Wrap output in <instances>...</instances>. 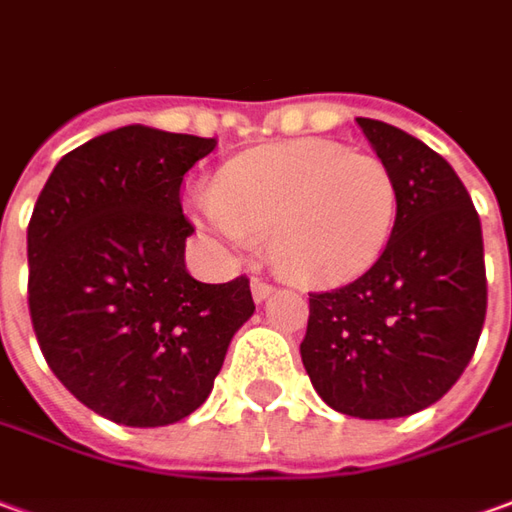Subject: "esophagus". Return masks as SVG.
Masks as SVG:
<instances>
[{
  "label": "esophagus",
  "mask_w": 512,
  "mask_h": 512,
  "mask_svg": "<svg viewBox=\"0 0 512 512\" xmlns=\"http://www.w3.org/2000/svg\"><path fill=\"white\" fill-rule=\"evenodd\" d=\"M271 291H274V285L268 280H263V277H255V280H252V296H255V302L268 299V293Z\"/></svg>",
  "instance_id": "1"
}]
</instances>
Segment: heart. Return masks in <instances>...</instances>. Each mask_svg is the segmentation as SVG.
Masks as SVG:
<instances>
[{"instance_id": "obj_1", "label": "heart", "mask_w": 512, "mask_h": 512, "mask_svg": "<svg viewBox=\"0 0 512 512\" xmlns=\"http://www.w3.org/2000/svg\"><path fill=\"white\" fill-rule=\"evenodd\" d=\"M196 210L232 246L271 238V255L291 277L346 280L391 244L399 185L380 157L330 141H293L227 166Z\"/></svg>"}]
</instances>
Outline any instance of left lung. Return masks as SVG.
I'll return each instance as SVG.
<instances>
[{
    "label": "left lung",
    "instance_id": "8db88e82",
    "mask_svg": "<svg viewBox=\"0 0 512 512\" xmlns=\"http://www.w3.org/2000/svg\"><path fill=\"white\" fill-rule=\"evenodd\" d=\"M357 124L396 177L399 216L374 266L310 293L299 352L338 413L402 418L435 405L477 349L488 307L482 227L438 152L385 121Z\"/></svg>",
    "mask_w": 512,
    "mask_h": 512
}]
</instances>
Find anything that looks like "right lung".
I'll return each instance as SVG.
<instances>
[{
  "instance_id": "add662e5",
  "label": "right lung",
  "mask_w": 512,
  "mask_h": 512,
  "mask_svg": "<svg viewBox=\"0 0 512 512\" xmlns=\"http://www.w3.org/2000/svg\"><path fill=\"white\" fill-rule=\"evenodd\" d=\"M213 149L141 124L105 132L57 163L32 210L38 346L82 405L124 427L191 416L255 313L249 277L207 285L185 271L182 177Z\"/></svg>"
}]
</instances>
